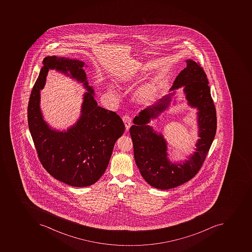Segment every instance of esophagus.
Instances as JSON below:
<instances>
[{
	"instance_id": "esophagus-1",
	"label": "esophagus",
	"mask_w": 252,
	"mask_h": 252,
	"mask_svg": "<svg viewBox=\"0 0 252 252\" xmlns=\"http://www.w3.org/2000/svg\"><path fill=\"white\" fill-rule=\"evenodd\" d=\"M122 120H123L124 124H125L126 131H128L129 127L131 126V117H129L128 115H125L124 116L123 118H122Z\"/></svg>"
}]
</instances>
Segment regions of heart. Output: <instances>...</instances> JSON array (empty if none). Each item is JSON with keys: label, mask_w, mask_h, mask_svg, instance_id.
<instances>
[{"label": "heart", "mask_w": 252, "mask_h": 252, "mask_svg": "<svg viewBox=\"0 0 252 252\" xmlns=\"http://www.w3.org/2000/svg\"><path fill=\"white\" fill-rule=\"evenodd\" d=\"M156 87L153 82H149L139 88V91L135 94L137 100L143 104L151 102L156 95Z\"/></svg>", "instance_id": "b5f03b06"}]
</instances>
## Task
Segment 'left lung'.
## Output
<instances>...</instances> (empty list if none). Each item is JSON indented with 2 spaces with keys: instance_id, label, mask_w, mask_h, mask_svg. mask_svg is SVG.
I'll return each mask as SVG.
<instances>
[{
  "instance_id": "1",
  "label": "left lung",
  "mask_w": 252,
  "mask_h": 252,
  "mask_svg": "<svg viewBox=\"0 0 252 252\" xmlns=\"http://www.w3.org/2000/svg\"><path fill=\"white\" fill-rule=\"evenodd\" d=\"M186 63L187 67L177 75L170 91L184 87L188 103L198 109L199 139L194 154L184 162H171L164 136L148 125L169 107L175 92L142 110L130 127L135 163L142 177L151 186L161 190L180 186L197 174L216 134V109L206 73L199 63L190 59L187 60Z\"/></svg>"
}]
</instances>
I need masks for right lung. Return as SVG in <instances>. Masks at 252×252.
Wrapping results in <instances>:
<instances>
[{"label":"right lung","mask_w":252,"mask_h":252,"mask_svg":"<svg viewBox=\"0 0 252 252\" xmlns=\"http://www.w3.org/2000/svg\"><path fill=\"white\" fill-rule=\"evenodd\" d=\"M84 62L62 57H46L28 102V121L42 166L52 177L70 186L88 187L105 173L116 141L125 132L120 116L97 105L93 88L88 85ZM56 69L83 82L84 95L79 120L67 131L52 129L39 109V92L49 69Z\"/></svg>","instance_id":"obj_1"}]
</instances>
